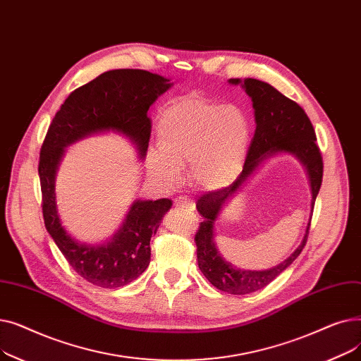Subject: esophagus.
<instances>
[{
	"label": "esophagus",
	"mask_w": 361,
	"mask_h": 361,
	"mask_svg": "<svg viewBox=\"0 0 361 361\" xmlns=\"http://www.w3.org/2000/svg\"><path fill=\"white\" fill-rule=\"evenodd\" d=\"M174 204H176L177 207H184V209H188V211H195V209H196L195 202H193L190 197H187V196H178V197H176V199H174Z\"/></svg>",
	"instance_id": "34e87169"
}]
</instances>
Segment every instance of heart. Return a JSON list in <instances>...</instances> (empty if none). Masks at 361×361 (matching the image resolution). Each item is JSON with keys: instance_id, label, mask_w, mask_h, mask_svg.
<instances>
[{"instance_id": "obj_1", "label": "heart", "mask_w": 361, "mask_h": 361, "mask_svg": "<svg viewBox=\"0 0 361 361\" xmlns=\"http://www.w3.org/2000/svg\"><path fill=\"white\" fill-rule=\"evenodd\" d=\"M250 117L237 105L185 97L168 106L157 123L159 152L147 155L149 173L176 185L180 169L200 190L221 192L240 177L252 142Z\"/></svg>"}]
</instances>
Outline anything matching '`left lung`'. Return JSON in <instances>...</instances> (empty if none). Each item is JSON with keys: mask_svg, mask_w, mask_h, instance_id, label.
<instances>
[{"mask_svg": "<svg viewBox=\"0 0 361 361\" xmlns=\"http://www.w3.org/2000/svg\"><path fill=\"white\" fill-rule=\"evenodd\" d=\"M228 83L240 85L250 97L255 109L256 130L237 181L225 190L206 193L197 200L196 207L204 219L200 222L195 241L197 245L199 269L206 279L224 293L243 295L267 287L298 257L307 241L312 216L306 226L305 237L290 257L271 269L252 271L234 267L231 262L225 260L216 249L215 221L222 207L241 190L245 181L264 161L275 155L286 154L294 157L306 169L313 212V204L320 190L322 176H324V162L316 145L314 128L307 114L298 104L283 97L274 86L262 80L230 79Z\"/></svg>", "mask_w": 361, "mask_h": 361, "instance_id": "1", "label": "left lung"}]
</instances>
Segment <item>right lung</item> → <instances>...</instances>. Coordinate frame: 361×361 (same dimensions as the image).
<instances>
[{"label":"right lung","mask_w":361,"mask_h":361,"mask_svg":"<svg viewBox=\"0 0 361 361\" xmlns=\"http://www.w3.org/2000/svg\"><path fill=\"white\" fill-rule=\"evenodd\" d=\"M174 83L145 70L105 71L68 94L48 128L41 147L39 178L47 231L71 264L87 282L117 288L142 275L150 262V237L157 234L173 200L131 203L120 228L101 244L75 240L66 228L55 202V177L66 147L93 135L117 133L136 147L145 159L150 120L147 111Z\"/></svg>","instance_id":"add662e5"}]
</instances>
